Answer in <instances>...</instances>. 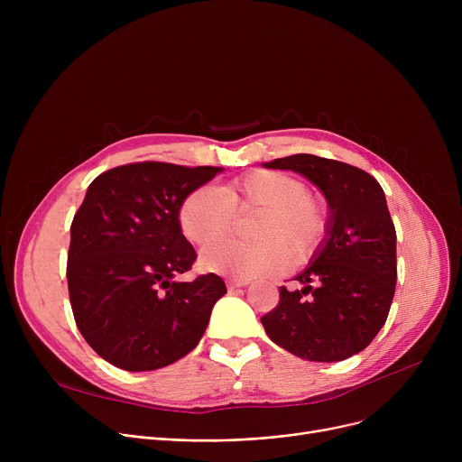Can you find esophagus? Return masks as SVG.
<instances>
[{"instance_id":"obj_1","label":"esophagus","mask_w":462,"mask_h":462,"mask_svg":"<svg viewBox=\"0 0 462 462\" xmlns=\"http://www.w3.org/2000/svg\"><path fill=\"white\" fill-rule=\"evenodd\" d=\"M247 284H249V281H247V279H228V281H226V286H228V290L244 288V286H247Z\"/></svg>"}]
</instances>
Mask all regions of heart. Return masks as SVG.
<instances>
[{
	"instance_id": "heart-1",
	"label": "heart",
	"mask_w": 462,
	"mask_h": 462,
	"mask_svg": "<svg viewBox=\"0 0 462 462\" xmlns=\"http://www.w3.org/2000/svg\"><path fill=\"white\" fill-rule=\"evenodd\" d=\"M247 208L264 209L255 233L263 244L208 246L200 254L204 270L232 279L277 275L288 268L290 256L296 262L312 256L328 230V206L309 192L305 181L277 170H254L221 190L194 189L183 199L178 221L190 244L207 245L226 236L235 213Z\"/></svg>"
}]
</instances>
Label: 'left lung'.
<instances>
[{
  "instance_id": "1",
  "label": "left lung",
  "mask_w": 462,
  "mask_h": 462,
  "mask_svg": "<svg viewBox=\"0 0 462 462\" xmlns=\"http://www.w3.org/2000/svg\"><path fill=\"white\" fill-rule=\"evenodd\" d=\"M294 170L329 202L328 239L309 268L281 286L260 319L275 345L309 361H343L371 345L390 314L397 282V234L380 183L357 166L298 153L265 162Z\"/></svg>"
}]
</instances>
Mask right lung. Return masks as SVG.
I'll return each instance as SVG.
<instances>
[{"mask_svg":"<svg viewBox=\"0 0 462 462\" xmlns=\"http://www.w3.org/2000/svg\"><path fill=\"white\" fill-rule=\"evenodd\" d=\"M221 168L161 161L116 166L97 176L70 225L69 300L86 343L124 371H153L202 338L225 281L178 282L197 253L178 209Z\"/></svg>","mask_w":462,"mask_h":462,"instance_id":"obj_1","label":"right lung"}]
</instances>
